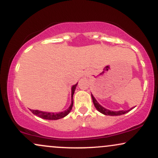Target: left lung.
Listing matches in <instances>:
<instances>
[{"mask_svg":"<svg viewBox=\"0 0 158 158\" xmlns=\"http://www.w3.org/2000/svg\"><path fill=\"white\" fill-rule=\"evenodd\" d=\"M91 97H92V100H93V102H94V106H95V108H97V110H99L100 113H102L103 114H105V115H109V116H119V115H123V114H125L126 113H128V111H130L131 109H133L134 108H131V109L128 110H118V111H113V110H108L106 109V108H105L104 107H102V106H100V105L98 103V102L97 100H96V99L94 98V97L93 95L91 94Z\"/></svg>","mask_w":158,"mask_h":158,"instance_id":"1","label":"left lung"}]
</instances>
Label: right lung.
<instances>
[{"label":"right lung","mask_w":158,"mask_h":158,"mask_svg":"<svg viewBox=\"0 0 158 158\" xmlns=\"http://www.w3.org/2000/svg\"><path fill=\"white\" fill-rule=\"evenodd\" d=\"M78 83H77L76 85H74L71 88V104L70 106L67 110H64L62 112H59V113H50V112H44V111H41V110H30L32 111V113L35 115L38 116V117H41V118L44 119H50V120H56V119H61L63 117H64L65 116H67L68 114L70 113V110H71L72 108H73V97L74 92H75L76 90V87H77Z\"/></svg>","instance_id":"add662e5"}]
</instances>
